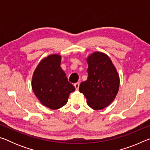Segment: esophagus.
<instances>
[{
  "instance_id": "obj_1",
  "label": "esophagus",
  "mask_w": 150,
  "mask_h": 150,
  "mask_svg": "<svg viewBox=\"0 0 150 150\" xmlns=\"http://www.w3.org/2000/svg\"><path fill=\"white\" fill-rule=\"evenodd\" d=\"M79 85H80V83L79 82H77V83H75L74 86H75L76 90H78L79 89Z\"/></svg>"
}]
</instances>
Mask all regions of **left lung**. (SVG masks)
Instances as JSON below:
<instances>
[{
  "mask_svg": "<svg viewBox=\"0 0 150 150\" xmlns=\"http://www.w3.org/2000/svg\"><path fill=\"white\" fill-rule=\"evenodd\" d=\"M88 77L79 86V91L94 110H101L112 102L117 95L120 79L108 55L95 52L87 58Z\"/></svg>",
  "mask_w": 150,
  "mask_h": 150,
  "instance_id": "8db88e82",
  "label": "left lung"
}]
</instances>
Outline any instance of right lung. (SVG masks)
Returning a JSON list of instances; mask_svg holds the SVG:
<instances>
[{
  "instance_id": "1",
  "label": "right lung",
  "mask_w": 150,
  "mask_h": 150,
  "mask_svg": "<svg viewBox=\"0 0 150 150\" xmlns=\"http://www.w3.org/2000/svg\"><path fill=\"white\" fill-rule=\"evenodd\" d=\"M61 56L50 55L41 61L32 77L33 91L42 105L52 110L62 108L75 88L60 67Z\"/></svg>"
}]
</instances>
